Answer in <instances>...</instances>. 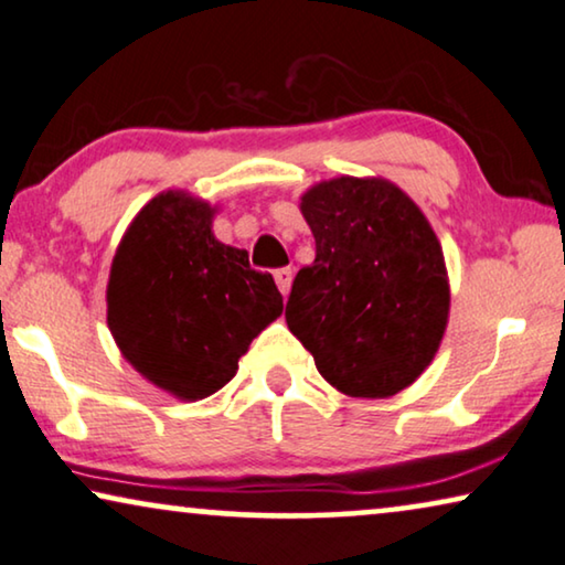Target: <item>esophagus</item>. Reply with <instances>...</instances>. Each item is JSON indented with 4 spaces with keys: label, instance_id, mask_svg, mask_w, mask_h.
Here are the masks:
<instances>
[{
    "label": "esophagus",
    "instance_id": "34e87169",
    "mask_svg": "<svg viewBox=\"0 0 565 565\" xmlns=\"http://www.w3.org/2000/svg\"><path fill=\"white\" fill-rule=\"evenodd\" d=\"M274 279H276V286H279V291L286 297L291 289V281H294L291 268H279V271H274Z\"/></svg>",
    "mask_w": 565,
    "mask_h": 565
}]
</instances>
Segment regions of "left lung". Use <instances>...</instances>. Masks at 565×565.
Listing matches in <instances>:
<instances>
[{"label": "left lung", "instance_id": "8db88e82", "mask_svg": "<svg viewBox=\"0 0 565 565\" xmlns=\"http://www.w3.org/2000/svg\"><path fill=\"white\" fill-rule=\"evenodd\" d=\"M299 210L317 256L294 279L286 324L340 394H399L433 363L448 328L438 235L412 196L381 177L320 181Z\"/></svg>", "mask_w": 565, "mask_h": 565}]
</instances>
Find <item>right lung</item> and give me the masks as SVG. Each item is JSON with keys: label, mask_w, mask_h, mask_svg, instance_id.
<instances>
[{"label": "right lung", "mask_w": 565, "mask_h": 565, "mask_svg": "<svg viewBox=\"0 0 565 565\" xmlns=\"http://www.w3.org/2000/svg\"><path fill=\"white\" fill-rule=\"evenodd\" d=\"M217 206L181 189L153 196L109 268L107 324L122 359L181 402L204 399L284 312L274 276L212 233Z\"/></svg>", "instance_id": "obj_1"}]
</instances>
